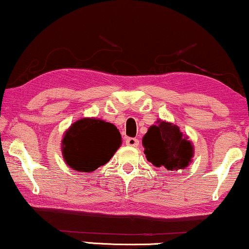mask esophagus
<instances>
[{
	"label": "esophagus",
	"instance_id": "esophagus-1",
	"mask_svg": "<svg viewBox=\"0 0 249 249\" xmlns=\"http://www.w3.org/2000/svg\"><path fill=\"white\" fill-rule=\"evenodd\" d=\"M125 143H127L128 146L137 147L139 145V140L137 138H132V137H128V138L125 139Z\"/></svg>",
	"mask_w": 249,
	"mask_h": 249
}]
</instances>
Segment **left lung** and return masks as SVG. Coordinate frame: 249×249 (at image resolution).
Segmentation results:
<instances>
[{"label":"left lung","instance_id":"8db88e82","mask_svg":"<svg viewBox=\"0 0 249 249\" xmlns=\"http://www.w3.org/2000/svg\"><path fill=\"white\" fill-rule=\"evenodd\" d=\"M142 145L147 160L168 171L185 168L193 156L192 145L183 137L178 125L165 121L151 125L143 136Z\"/></svg>","mask_w":249,"mask_h":249}]
</instances>
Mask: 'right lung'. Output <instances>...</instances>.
<instances>
[{
    "label": "right lung",
    "mask_w": 249,
    "mask_h": 249,
    "mask_svg": "<svg viewBox=\"0 0 249 249\" xmlns=\"http://www.w3.org/2000/svg\"><path fill=\"white\" fill-rule=\"evenodd\" d=\"M121 145V135L110 122L81 119L63 139L65 161L75 171L92 172L111 160Z\"/></svg>",
    "instance_id": "right-lung-1"
}]
</instances>
